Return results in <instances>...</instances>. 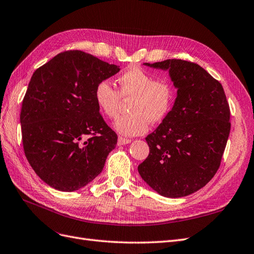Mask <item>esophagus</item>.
I'll use <instances>...</instances> for the list:
<instances>
[{"instance_id":"34e87169","label":"esophagus","mask_w":254,"mask_h":254,"mask_svg":"<svg viewBox=\"0 0 254 254\" xmlns=\"http://www.w3.org/2000/svg\"><path fill=\"white\" fill-rule=\"evenodd\" d=\"M131 141H132L131 139L125 138V137H121V136L118 137V144H119V146H122V144H127V143H129Z\"/></svg>"}]
</instances>
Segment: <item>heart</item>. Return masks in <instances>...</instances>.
I'll use <instances>...</instances> for the list:
<instances>
[{"instance_id": "obj_1", "label": "heart", "mask_w": 254, "mask_h": 254, "mask_svg": "<svg viewBox=\"0 0 254 254\" xmlns=\"http://www.w3.org/2000/svg\"><path fill=\"white\" fill-rule=\"evenodd\" d=\"M119 91L103 79L95 89V101L104 116L115 119L118 116L121 98L131 100L128 114L115 122L114 127L125 136L142 135L149 122L158 123L170 113L176 99L175 86L168 79L156 78L140 67H132L118 77Z\"/></svg>"}]
</instances>
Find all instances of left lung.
I'll return each mask as SVG.
<instances>
[{
    "label": "left lung",
    "instance_id": "left-lung-1",
    "mask_svg": "<svg viewBox=\"0 0 254 254\" xmlns=\"http://www.w3.org/2000/svg\"><path fill=\"white\" fill-rule=\"evenodd\" d=\"M143 64L168 70L178 91L167 117L146 137L150 153L138 172L164 197H185L205 186L220 166L231 129L226 93L194 63L166 60Z\"/></svg>",
    "mask_w": 254,
    "mask_h": 254
}]
</instances>
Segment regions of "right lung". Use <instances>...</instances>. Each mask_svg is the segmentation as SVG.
<instances>
[{"mask_svg": "<svg viewBox=\"0 0 254 254\" xmlns=\"http://www.w3.org/2000/svg\"><path fill=\"white\" fill-rule=\"evenodd\" d=\"M119 66L66 51L34 72L21 108L24 153L43 182L61 191L86 186L117 144L95 101L99 82Z\"/></svg>", "mask_w": 254, "mask_h": 254, "instance_id": "obj_1", "label": "right lung"}]
</instances>
